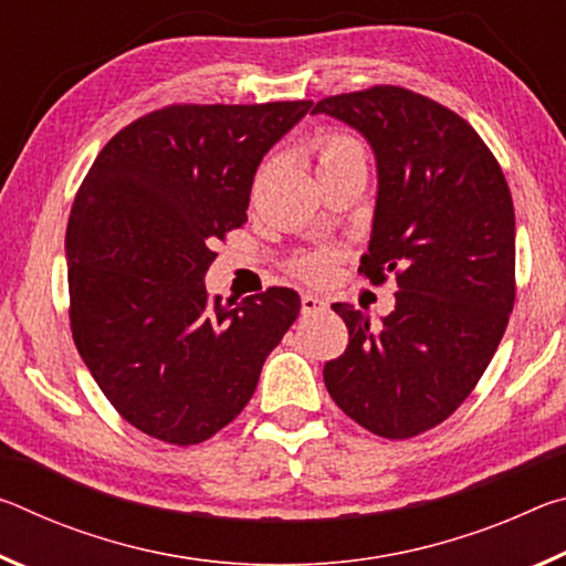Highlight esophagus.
Wrapping results in <instances>:
<instances>
[{"label": "esophagus", "instance_id": "34e87169", "mask_svg": "<svg viewBox=\"0 0 566 566\" xmlns=\"http://www.w3.org/2000/svg\"><path fill=\"white\" fill-rule=\"evenodd\" d=\"M322 310H327V302L317 294H302V312L304 314H317Z\"/></svg>", "mask_w": 566, "mask_h": 566}]
</instances>
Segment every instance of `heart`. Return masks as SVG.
<instances>
[{
    "label": "heart",
    "mask_w": 566,
    "mask_h": 566,
    "mask_svg": "<svg viewBox=\"0 0 566 566\" xmlns=\"http://www.w3.org/2000/svg\"><path fill=\"white\" fill-rule=\"evenodd\" d=\"M344 157H364V149L357 139L347 137V134H322L314 142V159H317V169L332 165V161L344 159ZM342 254L337 249L322 247L312 249V252H304L294 256L290 270L294 276L310 282V284H327L334 280V274L339 270Z\"/></svg>",
    "instance_id": "heart-1"
}]
</instances>
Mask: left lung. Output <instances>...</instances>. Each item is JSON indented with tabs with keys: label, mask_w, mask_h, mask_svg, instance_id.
Returning <instances> with one entry per match:
<instances>
[{
	"label": "left lung",
	"mask_w": 566,
	"mask_h": 566,
	"mask_svg": "<svg viewBox=\"0 0 566 566\" xmlns=\"http://www.w3.org/2000/svg\"><path fill=\"white\" fill-rule=\"evenodd\" d=\"M359 129L377 157L379 195L359 274L397 280L381 324L332 304L349 347L324 364L344 415L371 434L411 439L472 395L510 322L514 205L500 161L472 124L395 84L314 104Z\"/></svg>",
	"instance_id": "obj_1"
}]
</instances>
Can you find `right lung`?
I'll use <instances>...</instances> for the list:
<instances>
[{
	"mask_svg": "<svg viewBox=\"0 0 566 566\" xmlns=\"http://www.w3.org/2000/svg\"><path fill=\"white\" fill-rule=\"evenodd\" d=\"M310 99L169 104L104 145L66 224L70 327L104 397L139 432L189 447L252 399L300 294L209 296L214 242L247 222L262 157Z\"/></svg>",
	"mask_w": 566,
	"mask_h": 566,
	"instance_id": "obj_1",
	"label": "right lung"
}]
</instances>
